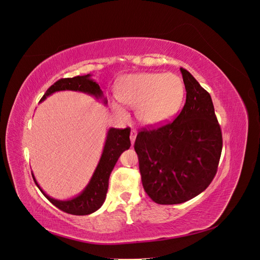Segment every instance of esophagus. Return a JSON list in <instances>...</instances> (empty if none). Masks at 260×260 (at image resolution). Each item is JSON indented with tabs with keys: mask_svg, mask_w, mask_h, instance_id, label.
I'll use <instances>...</instances> for the list:
<instances>
[{
	"mask_svg": "<svg viewBox=\"0 0 260 260\" xmlns=\"http://www.w3.org/2000/svg\"><path fill=\"white\" fill-rule=\"evenodd\" d=\"M137 131L136 130H132L131 131V135H130V140H131V144L133 145L135 144V141H136V139H137Z\"/></svg>",
	"mask_w": 260,
	"mask_h": 260,
	"instance_id": "esophagus-1",
	"label": "esophagus"
}]
</instances>
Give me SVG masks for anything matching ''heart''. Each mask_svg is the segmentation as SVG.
<instances>
[{"mask_svg": "<svg viewBox=\"0 0 260 260\" xmlns=\"http://www.w3.org/2000/svg\"><path fill=\"white\" fill-rule=\"evenodd\" d=\"M121 103L137 108L138 119L143 124H160L174 116L182 105L184 84L175 74L143 73L131 75L124 79L117 91ZM117 113L123 114L122 107L114 102Z\"/></svg>", "mask_w": 260, "mask_h": 260, "instance_id": "obj_1", "label": "heart"}]
</instances>
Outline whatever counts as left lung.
Here are the masks:
<instances>
[{
    "instance_id": "8db88e82",
    "label": "left lung",
    "mask_w": 260,
    "mask_h": 260,
    "mask_svg": "<svg viewBox=\"0 0 260 260\" xmlns=\"http://www.w3.org/2000/svg\"><path fill=\"white\" fill-rule=\"evenodd\" d=\"M186 91L176 119L142 130L135 149L145 192L155 203L174 205L205 191L214 179L222 149V135L209 93L180 68Z\"/></svg>"
}]
</instances>
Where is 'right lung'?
<instances>
[{
    "mask_svg": "<svg viewBox=\"0 0 260 260\" xmlns=\"http://www.w3.org/2000/svg\"><path fill=\"white\" fill-rule=\"evenodd\" d=\"M59 91H75L89 94L100 100L104 105H107V99L104 96L103 91L101 90L99 83L92 79V75H84V76H77L74 78H65L60 79L51 85L45 92L40 103L46 100L55 92ZM130 129H116L109 128L105 139V144L102 152L101 158L99 160L98 166L94 170L93 175L89 181V183L83 188L80 194H78L75 198L69 200H56L46 194L41 186L37 182L36 177L32 172V178L39 190L48 199L54 206H56L58 209L67 212L70 215L76 216H84L90 215L92 212L96 211L103 205L106 193L108 190V180L111 172L113 171L115 165L119 158L121 153L125 149H129L130 143Z\"/></svg>",
    "mask_w": 260,
    "mask_h": 260,
    "instance_id": "obj_1",
    "label": "right lung"
}]
</instances>
